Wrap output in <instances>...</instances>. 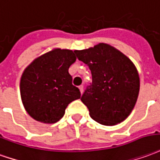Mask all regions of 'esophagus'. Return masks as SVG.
Masks as SVG:
<instances>
[{
	"mask_svg": "<svg viewBox=\"0 0 160 160\" xmlns=\"http://www.w3.org/2000/svg\"><path fill=\"white\" fill-rule=\"evenodd\" d=\"M79 88H80V92L82 93V92H83V86H80V87H79Z\"/></svg>",
	"mask_w": 160,
	"mask_h": 160,
	"instance_id": "esophagus-1",
	"label": "esophagus"
}]
</instances>
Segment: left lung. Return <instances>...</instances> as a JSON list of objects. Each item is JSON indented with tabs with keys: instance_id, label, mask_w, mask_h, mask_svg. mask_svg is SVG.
<instances>
[{
	"instance_id": "8db88e82",
	"label": "left lung",
	"mask_w": 160,
	"mask_h": 160,
	"mask_svg": "<svg viewBox=\"0 0 160 160\" xmlns=\"http://www.w3.org/2000/svg\"><path fill=\"white\" fill-rule=\"evenodd\" d=\"M75 53L92 72V84L80 99L92 119L105 126L124 121L132 111L139 92V77L134 64L106 43L76 50Z\"/></svg>"
}]
</instances>
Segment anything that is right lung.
Returning <instances> with one entry per match:
<instances>
[{"mask_svg": "<svg viewBox=\"0 0 160 160\" xmlns=\"http://www.w3.org/2000/svg\"><path fill=\"white\" fill-rule=\"evenodd\" d=\"M75 51L55 48L33 60L22 73L20 91L26 111L33 119L53 124L64 116L69 103L80 98L72 84L69 67Z\"/></svg>", "mask_w": 160, "mask_h": 160, "instance_id": "1", "label": "right lung"}]
</instances>
